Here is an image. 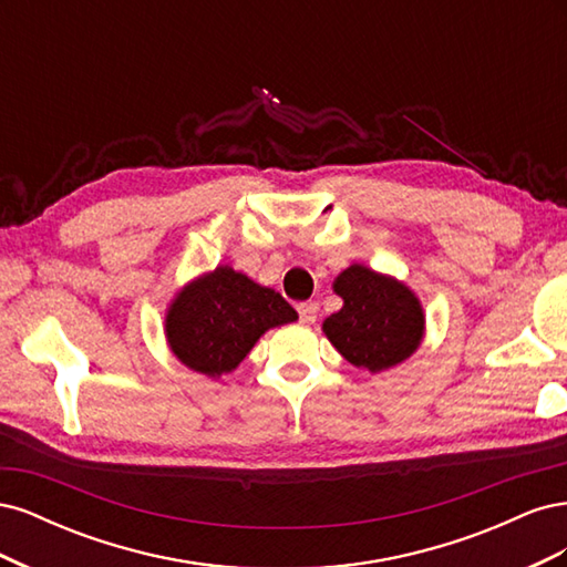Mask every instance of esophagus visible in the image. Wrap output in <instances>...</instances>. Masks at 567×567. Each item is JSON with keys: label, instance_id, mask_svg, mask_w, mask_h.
I'll use <instances>...</instances> for the list:
<instances>
[{"label": "esophagus", "instance_id": "1", "mask_svg": "<svg viewBox=\"0 0 567 567\" xmlns=\"http://www.w3.org/2000/svg\"><path fill=\"white\" fill-rule=\"evenodd\" d=\"M298 315H300V321L302 323H315L317 321V315H319V305L317 302H300L298 305Z\"/></svg>", "mask_w": 567, "mask_h": 567}]
</instances>
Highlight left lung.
<instances>
[{
    "label": "left lung",
    "mask_w": 567,
    "mask_h": 567,
    "mask_svg": "<svg viewBox=\"0 0 567 567\" xmlns=\"http://www.w3.org/2000/svg\"><path fill=\"white\" fill-rule=\"evenodd\" d=\"M342 307L323 321V333L350 364L383 371L419 348L423 312L402 284L352 265L333 284Z\"/></svg>",
    "instance_id": "obj_1"
}]
</instances>
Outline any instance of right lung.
I'll list each match as a JSON object with an SVG mask.
<instances>
[{
  "instance_id": "obj_1",
  "label": "right lung",
  "mask_w": 567,
  "mask_h": 567,
  "mask_svg": "<svg viewBox=\"0 0 567 567\" xmlns=\"http://www.w3.org/2000/svg\"><path fill=\"white\" fill-rule=\"evenodd\" d=\"M296 319L298 312L277 290L257 286L231 267H217L182 290L165 331L182 364L221 375L244 362L267 329Z\"/></svg>"
}]
</instances>
